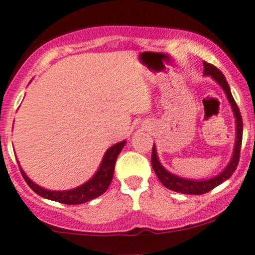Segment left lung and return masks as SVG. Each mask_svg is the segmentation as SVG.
Returning a JSON list of instances; mask_svg holds the SVG:
<instances>
[{
  "label": "left lung",
  "mask_w": 255,
  "mask_h": 255,
  "mask_svg": "<svg viewBox=\"0 0 255 255\" xmlns=\"http://www.w3.org/2000/svg\"><path fill=\"white\" fill-rule=\"evenodd\" d=\"M204 65V75L205 76H212L213 79L221 86V89L225 91L227 100H229L230 105H231L232 112H234L235 116V123H236V139H235V146H234V153H232V157L230 159L229 164L226 165V168L224 169L220 174H218L214 177H210V179L205 180H192V179H186V177H181L179 175L171 174L170 171L166 170L163 165L160 164L159 158L157 154V148H155V144H153L152 149V166L153 170H154L155 175L158 176L159 181L165 186L169 190L175 191V192L183 193V194H203L212 191L213 188H215L216 186H219L220 183L226 181L227 179L231 177V175L234 174L235 170L237 168L238 160H240V150H241V144H242V135H243V123H242V117H241L240 109L235 102L234 97H232L231 90H230L229 84H227L225 76L224 74L214 67L213 64L203 62Z\"/></svg>",
  "instance_id": "8db88e82"
}]
</instances>
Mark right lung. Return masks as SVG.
Here are the masks:
<instances>
[{
	"label": "right lung",
	"mask_w": 255,
	"mask_h": 255,
	"mask_svg": "<svg viewBox=\"0 0 255 255\" xmlns=\"http://www.w3.org/2000/svg\"><path fill=\"white\" fill-rule=\"evenodd\" d=\"M125 144H127V141L124 139V141L118 142L114 146H112L111 148L107 149L105 155H103V159L101 161L100 166H98L97 171L95 172L94 176H92L89 181L78 186V187L73 188V190H46V188L41 187V186L36 185L34 181H31L28 177V175L25 174V171L20 168V165H19V169H20L21 175H23L24 180L28 183L29 187L31 188L35 193L43 197V198L59 202V203L63 204H83L97 198L98 196H101V194L106 192L107 188L111 185L112 179H113L114 166H116V160L118 155H119L120 150L123 149V147H124Z\"/></svg>",
	"instance_id": "right-lung-1"
}]
</instances>
